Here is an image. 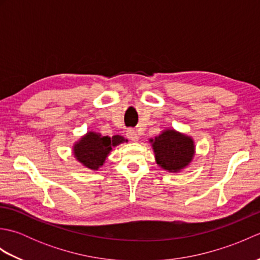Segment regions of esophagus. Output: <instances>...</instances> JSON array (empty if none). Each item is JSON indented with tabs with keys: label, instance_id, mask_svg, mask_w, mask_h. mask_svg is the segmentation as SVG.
Instances as JSON below:
<instances>
[{
	"label": "esophagus",
	"instance_id": "obj_1",
	"mask_svg": "<svg viewBox=\"0 0 260 260\" xmlns=\"http://www.w3.org/2000/svg\"><path fill=\"white\" fill-rule=\"evenodd\" d=\"M126 136L128 137V139H129L131 141H133V142H137V141H139V134H137V132H136L134 128L127 129Z\"/></svg>",
	"mask_w": 260,
	"mask_h": 260
}]
</instances>
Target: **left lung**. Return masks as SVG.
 Instances as JSON below:
<instances>
[{
  "label": "left lung",
  "instance_id": "1",
  "mask_svg": "<svg viewBox=\"0 0 260 260\" xmlns=\"http://www.w3.org/2000/svg\"><path fill=\"white\" fill-rule=\"evenodd\" d=\"M156 163L169 172H180L194 156V142L190 136L174 129H165L162 134L150 140Z\"/></svg>",
  "mask_w": 260,
  "mask_h": 260
}]
</instances>
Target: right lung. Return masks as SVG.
Masks as SVG:
<instances>
[{"label":"right lung","instance_id":"obj_1","mask_svg":"<svg viewBox=\"0 0 260 260\" xmlns=\"http://www.w3.org/2000/svg\"><path fill=\"white\" fill-rule=\"evenodd\" d=\"M127 142L120 135L102 136L95 132H88L74 145V155L84 167L97 171L104 164L113 147Z\"/></svg>","mask_w":260,"mask_h":260}]
</instances>
